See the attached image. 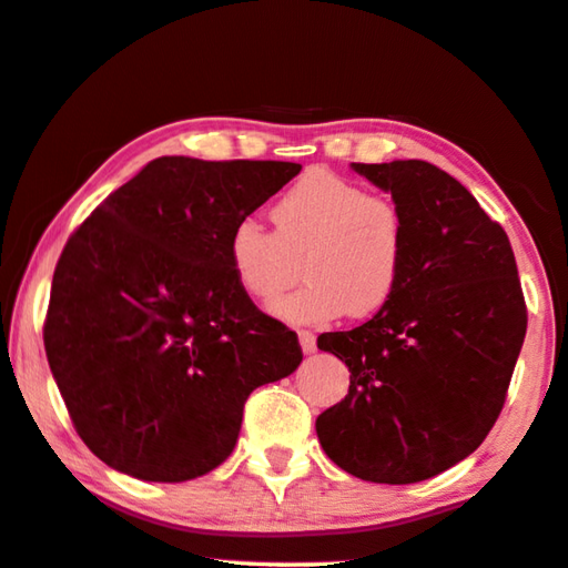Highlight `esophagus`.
I'll use <instances>...</instances> for the list:
<instances>
[{"label": "esophagus", "instance_id": "34e87169", "mask_svg": "<svg viewBox=\"0 0 568 568\" xmlns=\"http://www.w3.org/2000/svg\"><path fill=\"white\" fill-rule=\"evenodd\" d=\"M298 341H301L303 354H313V351H316V336H313L311 331H301L298 333Z\"/></svg>", "mask_w": 568, "mask_h": 568}]
</instances>
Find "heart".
<instances>
[{
	"instance_id": "1",
	"label": "heart",
	"mask_w": 568,
	"mask_h": 568,
	"mask_svg": "<svg viewBox=\"0 0 568 568\" xmlns=\"http://www.w3.org/2000/svg\"><path fill=\"white\" fill-rule=\"evenodd\" d=\"M273 230L252 217L227 235V263L240 291L273 303L301 273L305 283L273 313L295 326L338 316L364 318L394 298L407 260V220L389 196L362 184L308 171L270 210Z\"/></svg>"
}]
</instances>
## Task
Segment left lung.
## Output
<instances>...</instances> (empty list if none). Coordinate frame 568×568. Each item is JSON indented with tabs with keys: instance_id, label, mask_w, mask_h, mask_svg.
Instances as JSON below:
<instances>
[{
	"instance_id": "8db88e82",
	"label": "left lung",
	"mask_w": 568,
	"mask_h": 568,
	"mask_svg": "<svg viewBox=\"0 0 568 568\" xmlns=\"http://www.w3.org/2000/svg\"><path fill=\"white\" fill-rule=\"evenodd\" d=\"M407 220L394 298L364 326L321 333L348 394L316 419L321 447L362 480L407 485L449 470L488 437L526 338L508 235L429 161L351 164Z\"/></svg>"
}]
</instances>
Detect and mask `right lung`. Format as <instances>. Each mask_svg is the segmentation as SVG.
Instances as JSON below:
<instances>
[{"label": "right lung", "mask_w": 568, "mask_h": 568, "mask_svg": "<svg viewBox=\"0 0 568 568\" xmlns=\"http://www.w3.org/2000/svg\"><path fill=\"white\" fill-rule=\"evenodd\" d=\"M298 171L161 156L68 240L44 351L80 439L108 467L149 483L214 470L250 394L303 362L298 336L255 308L227 263L235 222Z\"/></svg>", "instance_id": "right-lung-1"}]
</instances>
